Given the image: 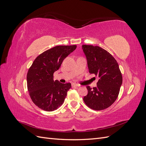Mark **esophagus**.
Wrapping results in <instances>:
<instances>
[{"label": "esophagus", "instance_id": "34e87169", "mask_svg": "<svg viewBox=\"0 0 146 146\" xmlns=\"http://www.w3.org/2000/svg\"><path fill=\"white\" fill-rule=\"evenodd\" d=\"M72 87H77V86H80V85L77 83H72Z\"/></svg>", "mask_w": 146, "mask_h": 146}]
</instances>
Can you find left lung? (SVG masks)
Returning <instances> with one entry per match:
<instances>
[{
	"instance_id": "left-lung-1",
	"label": "left lung",
	"mask_w": 146,
	"mask_h": 146,
	"mask_svg": "<svg viewBox=\"0 0 146 146\" xmlns=\"http://www.w3.org/2000/svg\"><path fill=\"white\" fill-rule=\"evenodd\" d=\"M90 74L99 79L97 86H87L88 94L83 101L94 110H102L110 107L117 99L122 83L119 64L108 52L99 46L83 45Z\"/></svg>"
}]
</instances>
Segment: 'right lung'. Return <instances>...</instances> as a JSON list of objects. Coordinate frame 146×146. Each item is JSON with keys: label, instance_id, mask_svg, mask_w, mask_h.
<instances>
[{"label": "right lung", "instance_id": "add662e5", "mask_svg": "<svg viewBox=\"0 0 146 146\" xmlns=\"http://www.w3.org/2000/svg\"><path fill=\"white\" fill-rule=\"evenodd\" d=\"M76 47V45L52 47L39 55L30 66L27 75V89L31 99L39 108L52 111L63 104L71 84L54 81V73Z\"/></svg>", "mask_w": 146, "mask_h": 146}]
</instances>
